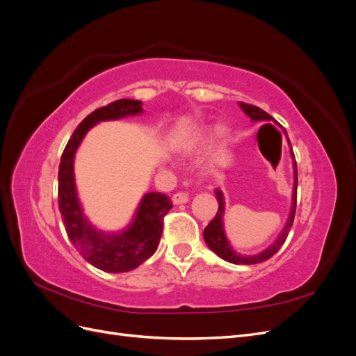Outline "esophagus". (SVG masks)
Masks as SVG:
<instances>
[{
    "label": "esophagus",
    "mask_w": 356,
    "mask_h": 356,
    "mask_svg": "<svg viewBox=\"0 0 356 356\" xmlns=\"http://www.w3.org/2000/svg\"><path fill=\"white\" fill-rule=\"evenodd\" d=\"M172 202H174V204H181V203H187L188 202V195L187 193H175L174 196H172Z\"/></svg>",
    "instance_id": "obj_1"
}]
</instances>
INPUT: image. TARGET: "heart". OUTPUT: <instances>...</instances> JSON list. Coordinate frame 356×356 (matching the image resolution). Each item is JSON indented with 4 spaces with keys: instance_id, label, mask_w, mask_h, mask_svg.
<instances>
[{
    "instance_id": "b5f03b06",
    "label": "heart",
    "mask_w": 356,
    "mask_h": 356,
    "mask_svg": "<svg viewBox=\"0 0 356 356\" xmlns=\"http://www.w3.org/2000/svg\"><path fill=\"white\" fill-rule=\"evenodd\" d=\"M213 135H215V141H217L218 144H222L225 139H227V129H225L224 126H217V127H215ZM209 136H211V127L199 129V131L195 135H191L188 138V141L181 147L179 153L182 156H191V154L197 153L199 148L202 145H204V143L208 141Z\"/></svg>"
}]
</instances>
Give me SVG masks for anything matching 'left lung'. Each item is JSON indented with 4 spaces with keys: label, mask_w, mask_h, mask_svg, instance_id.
Returning a JSON list of instances; mask_svg holds the SVG:
<instances>
[{
    "label": "left lung",
    "mask_w": 356,
    "mask_h": 356,
    "mask_svg": "<svg viewBox=\"0 0 356 356\" xmlns=\"http://www.w3.org/2000/svg\"><path fill=\"white\" fill-rule=\"evenodd\" d=\"M239 106L242 108V111L251 118L252 122H273V123H277L270 114H267L266 111H263L261 108H258V106H255V105L239 102ZM266 126H270V124H266ZM291 156H293V159H294L293 149H291ZM293 166H294L293 204H291V211H289V215H288V220L285 222V227L282 229L281 234L277 236V238L275 239V242L270 246L266 248L264 251L258 252L255 255H242V254L236 252L233 250V246L230 245L227 236H225V232H224V208H225L224 204H225V202H224L222 191L220 188L215 190V197H217V202H218V212L213 217V220L207 225V229L203 230V238H204V242H207V245L211 248V250L218 257H221L222 260L233 263V264H258V263H263V261L268 260V258L273 257L279 250H281V246L286 241V236L289 233L291 225H293V222H294L296 207H297V202H296L297 200V163H296V159L293 161Z\"/></svg>",
    "instance_id": "1"
}]
</instances>
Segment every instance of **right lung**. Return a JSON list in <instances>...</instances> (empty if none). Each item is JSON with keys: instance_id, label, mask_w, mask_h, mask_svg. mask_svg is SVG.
Here are the masks:
<instances>
[{"instance_id": "1", "label": "right lung", "mask_w": 356, "mask_h": 356, "mask_svg": "<svg viewBox=\"0 0 356 356\" xmlns=\"http://www.w3.org/2000/svg\"><path fill=\"white\" fill-rule=\"evenodd\" d=\"M141 113L143 102L135 99H118L101 106L77 126L60 157L58 203L68 238L86 261L110 273L134 270L156 252L163 232V218L172 209V202L161 193H147L139 202L132 222L124 230L101 232L83 213L75 188L74 157L83 138L95 124Z\"/></svg>"}]
</instances>
